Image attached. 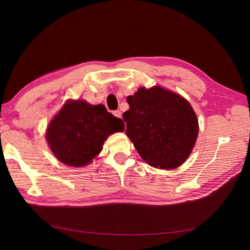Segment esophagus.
<instances>
[{"instance_id":"1","label":"esophagus","mask_w":250,"mask_h":250,"mask_svg":"<svg viewBox=\"0 0 250 250\" xmlns=\"http://www.w3.org/2000/svg\"><path fill=\"white\" fill-rule=\"evenodd\" d=\"M112 115L115 116V117H117V118H119V119H121L122 118V111L121 110H113L112 111Z\"/></svg>"}]
</instances>
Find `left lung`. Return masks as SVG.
<instances>
[{"mask_svg":"<svg viewBox=\"0 0 250 250\" xmlns=\"http://www.w3.org/2000/svg\"><path fill=\"white\" fill-rule=\"evenodd\" d=\"M126 102L129 109L123 115L125 132L143 160L163 169L183 165L198 133L189 103L161 86L142 87Z\"/></svg>","mask_w":250,"mask_h":250,"instance_id":"obj_1","label":"left lung"}]
</instances>
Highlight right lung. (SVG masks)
<instances>
[{
	"mask_svg": "<svg viewBox=\"0 0 250 250\" xmlns=\"http://www.w3.org/2000/svg\"><path fill=\"white\" fill-rule=\"evenodd\" d=\"M122 119L113 117L104 105L67 102L50 123L47 141L58 160L70 167H83L103 149L109 134L123 131Z\"/></svg>",
	"mask_w": 250,
	"mask_h": 250,
	"instance_id": "1",
	"label": "right lung"
}]
</instances>
